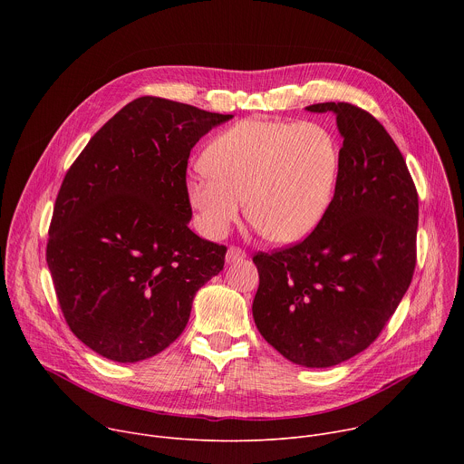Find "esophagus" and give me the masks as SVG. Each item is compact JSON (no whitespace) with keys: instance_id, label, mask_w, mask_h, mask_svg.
I'll return each instance as SVG.
<instances>
[{"instance_id":"34e87169","label":"esophagus","mask_w":464,"mask_h":464,"mask_svg":"<svg viewBox=\"0 0 464 464\" xmlns=\"http://www.w3.org/2000/svg\"><path fill=\"white\" fill-rule=\"evenodd\" d=\"M246 258V251L238 246H231L227 249V255H226V260L227 262H238V260H244Z\"/></svg>"}]
</instances>
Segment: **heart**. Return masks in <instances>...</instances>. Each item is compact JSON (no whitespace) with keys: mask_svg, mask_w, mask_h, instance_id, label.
<instances>
[{"mask_svg":"<svg viewBox=\"0 0 464 464\" xmlns=\"http://www.w3.org/2000/svg\"><path fill=\"white\" fill-rule=\"evenodd\" d=\"M204 165L187 183L200 229L224 237L247 220L272 242L292 244L323 220L336 190L342 145L321 122L244 119L209 143Z\"/></svg>","mask_w":464,"mask_h":464,"instance_id":"heart-1","label":"heart"}]
</instances>
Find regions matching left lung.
Listing matches in <instances>:
<instances>
[{
  "instance_id": "1",
  "label": "left lung",
  "mask_w": 464,
  "mask_h": 464,
  "mask_svg": "<svg viewBox=\"0 0 464 464\" xmlns=\"http://www.w3.org/2000/svg\"><path fill=\"white\" fill-rule=\"evenodd\" d=\"M334 111L342 167L323 220L301 242L255 253L253 317L286 360L333 367L365 351L408 292L417 264L419 194L385 128L351 102Z\"/></svg>"
}]
</instances>
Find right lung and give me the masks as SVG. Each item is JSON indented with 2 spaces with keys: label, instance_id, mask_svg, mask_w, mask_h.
I'll return each instance as SVG.
<instances>
[{
  "label": "right lung",
  "instance_id": "1",
  "mask_svg": "<svg viewBox=\"0 0 464 464\" xmlns=\"http://www.w3.org/2000/svg\"><path fill=\"white\" fill-rule=\"evenodd\" d=\"M231 117L140 97L65 174L45 258L65 323L97 354L121 363L156 356L183 333L196 292L224 270L227 247L187 226V161Z\"/></svg>",
  "mask_w": 464,
  "mask_h": 464
}]
</instances>
